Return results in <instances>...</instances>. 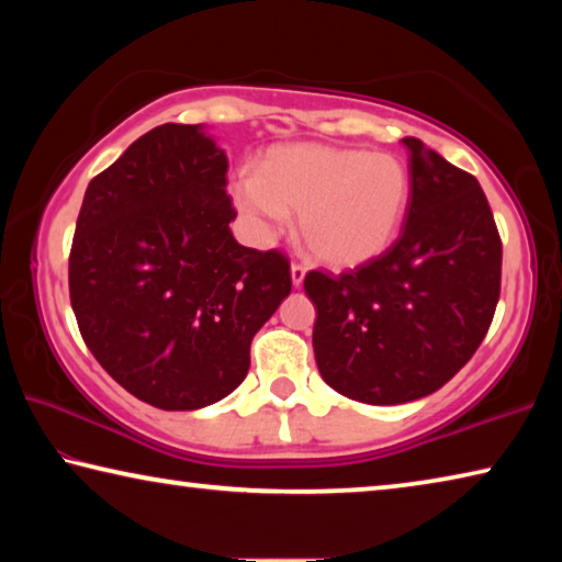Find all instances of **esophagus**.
I'll return each mask as SVG.
<instances>
[{
    "label": "esophagus",
    "mask_w": 562,
    "mask_h": 562,
    "mask_svg": "<svg viewBox=\"0 0 562 562\" xmlns=\"http://www.w3.org/2000/svg\"><path fill=\"white\" fill-rule=\"evenodd\" d=\"M290 274H292V284H294V288H300V284L304 282V274H307V268H304L302 262H292Z\"/></svg>",
    "instance_id": "esophagus-1"
}]
</instances>
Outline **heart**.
<instances>
[{"instance_id": "1", "label": "heart", "mask_w": 562, "mask_h": 562, "mask_svg": "<svg viewBox=\"0 0 562 562\" xmlns=\"http://www.w3.org/2000/svg\"><path fill=\"white\" fill-rule=\"evenodd\" d=\"M231 193L260 233L272 235L288 213H300V237L312 258L329 268H357L396 240L412 183L392 154L290 144L270 148L258 176L237 178Z\"/></svg>"}]
</instances>
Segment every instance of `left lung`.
<instances>
[{
    "label": "left lung",
    "mask_w": 562,
    "mask_h": 562,
    "mask_svg": "<svg viewBox=\"0 0 562 562\" xmlns=\"http://www.w3.org/2000/svg\"><path fill=\"white\" fill-rule=\"evenodd\" d=\"M408 205L396 240L355 270H310L312 345L341 396L406 404L441 389L496 315L503 245L479 180L406 136Z\"/></svg>",
    "instance_id": "1"
}]
</instances>
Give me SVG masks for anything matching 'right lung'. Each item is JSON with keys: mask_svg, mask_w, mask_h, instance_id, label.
<instances>
[{"mask_svg": "<svg viewBox=\"0 0 562 562\" xmlns=\"http://www.w3.org/2000/svg\"><path fill=\"white\" fill-rule=\"evenodd\" d=\"M227 156L201 126L164 123L91 180L69 297L99 364L140 402L193 412L250 369L255 331L292 290L288 255L231 233Z\"/></svg>", "mask_w": 562, "mask_h": 562, "instance_id": "add662e5", "label": "right lung"}]
</instances>
